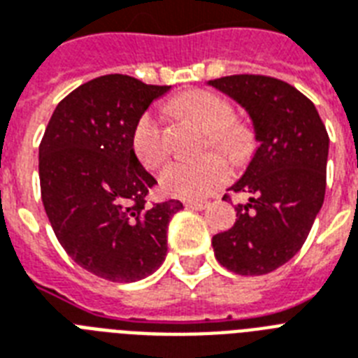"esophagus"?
<instances>
[{
	"mask_svg": "<svg viewBox=\"0 0 358 358\" xmlns=\"http://www.w3.org/2000/svg\"><path fill=\"white\" fill-rule=\"evenodd\" d=\"M207 205V201H192V199H190V201H185V207L192 208V210H203Z\"/></svg>",
	"mask_w": 358,
	"mask_h": 358,
	"instance_id": "34e87169",
	"label": "esophagus"
}]
</instances>
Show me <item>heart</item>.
<instances>
[{"label": "heart", "instance_id": "b5f03b06", "mask_svg": "<svg viewBox=\"0 0 358 358\" xmlns=\"http://www.w3.org/2000/svg\"><path fill=\"white\" fill-rule=\"evenodd\" d=\"M171 108L207 133L208 142L234 161H244L253 150V134L244 124L233 122V105L218 94L190 90L171 101ZM136 159L148 170H155L170 153L161 116L148 110L138 118L131 136ZM231 179L224 157L207 155L196 161H173L161 173L166 194L182 199H201L222 188Z\"/></svg>", "mask_w": 358, "mask_h": 358}]
</instances>
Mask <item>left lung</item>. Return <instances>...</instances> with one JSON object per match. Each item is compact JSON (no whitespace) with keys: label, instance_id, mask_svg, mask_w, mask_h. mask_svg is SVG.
I'll list each match as a JSON object with an SVG mask.
<instances>
[{"label":"left lung","instance_id":"8db88e82","mask_svg":"<svg viewBox=\"0 0 358 358\" xmlns=\"http://www.w3.org/2000/svg\"><path fill=\"white\" fill-rule=\"evenodd\" d=\"M207 85L244 108L259 142L229 188L250 199L234 207L233 227L213 236L214 255L238 275L270 273L301 250L324 205L329 134L314 103L288 83L244 73Z\"/></svg>","mask_w":358,"mask_h":358}]
</instances>
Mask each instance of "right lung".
<instances>
[{
  "instance_id": "right-lung-1",
  "label": "right lung",
  "mask_w": 358,
  "mask_h": 358,
  "mask_svg": "<svg viewBox=\"0 0 358 358\" xmlns=\"http://www.w3.org/2000/svg\"><path fill=\"white\" fill-rule=\"evenodd\" d=\"M171 87L122 73L85 83L51 116L38 148L45 214L66 253L94 275L134 282L164 262L166 231L182 203L153 207L155 177L131 145L138 118Z\"/></svg>"
}]
</instances>
